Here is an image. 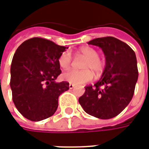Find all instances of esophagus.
I'll list each match as a JSON object with an SVG mask.
<instances>
[{
  "label": "esophagus",
  "mask_w": 149,
  "mask_h": 149,
  "mask_svg": "<svg viewBox=\"0 0 149 149\" xmlns=\"http://www.w3.org/2000/svg\"><path fill=\"white\" fill-rule=\"evenodd\" d=\"M68 86H69V88H70V89H72V88H74V84H69V85H68Z\"/></svg>",
  "instance_id": "1"
}]
</instances>
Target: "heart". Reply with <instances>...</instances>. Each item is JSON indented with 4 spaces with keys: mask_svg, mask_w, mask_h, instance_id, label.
I'll use <instances>...</instances> for the list:
<instances>
[{
    "mask_svg": "<svg viewBox=\"0 0 149 149\" xmlns=\"http://www.w3.org/2000/svg\"><path fill=\"white\" fill-rule=\"evenodd\" d=\"M78 54L83 56L86 61L83 63L82 71L70 70L63 74V79L69 83L81 84L92 81L93 74L100 76L104 70L105 64L99 57V52L90 47H82L78 50ZM58 64L63 69H68L72 64V56L68 51L63 52L58 58Z\"/></svg>",
    "mask_w": 149,
    "mask_h": 149,
    "instance_id": "b5f03b06",
    "label": "heart"
}]
</instances>
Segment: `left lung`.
Returning a JSON list of instances; mask_svg holds the SVG:
<instances>
[{"mask_svg":"<svg viewBox=\"0 0 149 149\" xmlns=\"http://www.w3.org/2000/svg\"><path fill=\"white\" fill-rule=\"evenodd\" d=\"M88 44L102 49L106 65L102 77L94 85L84 87L79 103L89 115L111 119L125 109L133 97L138 79L136 54L126 43L112 37L96 38Z\"/></svg>","mask_w":149,"mask_h":149,"instance_id":"left-lung-1","label":"left lung"}]
</instances>
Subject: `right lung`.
Masks as SVG:
<instances>
[{
  "label": "right lung",
  "instance_id": "right-lung-1",
  "mask_svg": "<svg viewBox=\"0 0 149 149\" xmlns=\"http://www.w3.org/2000/svg\"><path fill=\"white\" fill-rule=\"evenodd\" d=\"M65 49L49 40L33 37L15 52L10 68L13 101L28 120L40 121L53 115L59 96L69 88L67 81L55 82L61 73L58 58Z\"/></svg>",
  "mask_w": 149,
  "mask_h": 149
}]
</instances>
